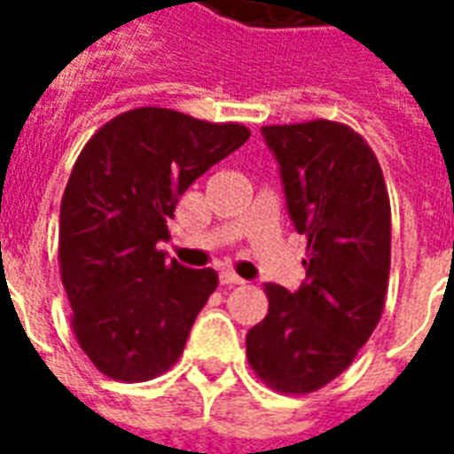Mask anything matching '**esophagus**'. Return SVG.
<instances>
[{
  "mask_svg": "<svg viewBox=\"0 0 454 454\" xmlns=\"http://www.w3.org/2000/svg\"><path fill=\"white\" fill-rule=\"evenodd\" d=\"M221 283H223V285H242L245 280H242L238 273H233V270H223V273H221Z\"/></svg>",
  "mask_w": 454,
  "mask_h": 454,
  "instance_id": "esophagus-1",
  "label": "esophagus"
}]
</instances>
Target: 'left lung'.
I'll list each match as a JSON object with an SVG mask.
<instances>
[{
	"instance_id": "8db88e82",
	"label": "left lung",
	"mask_w": 454,
	"mask_h": 454,
	"mask_svg": "<svg viewBox=\"0 0 454 454\" xmlns=\"http://www.w3.org/2000/svg\"><path fill=\"white\" fill-rule=\"evenodd\" d=\"M280 164L287 212L306 235L297 292L266 283L269 316L247 332V360L283 394L330 384L380 323L391 269V207L365 138L330 120L262 127Z\"/></svg>"
}]
</instances>
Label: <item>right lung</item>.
<instances>
[{
    "instance_id": "obj_1",
    "label": "right lung",
    "mask_w": 454,
    "mask_h": 454,
    "mask_svg": "<svg viewBox=\"0 0 454 454\" xmlns=\"http://www.w3.org/2000/svg\"><path fill=\"white\" fill-rule=\"evenodd\" d=\"M249 138L167 108H137L103 124L60 200V280L82 351L117 381H148L184 353L216 290L214 269H185L157 249L178 198Z\"/></svg>"
}]
</instances>
